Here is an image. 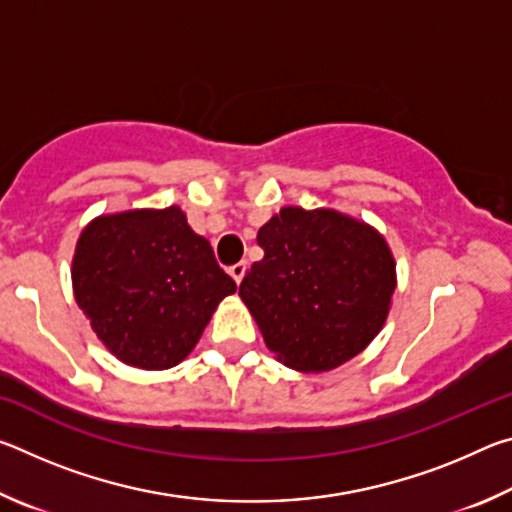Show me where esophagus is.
Here are the masks:
<instances>
[{"label": "esophagus", "mask_w": 512, "mask_h": 512, "mask_svg": "<svg viewBox=\"0 0 512 512\" xmlns=\"http://www.w3.org/2000/svg\"><path fill=\"white\" fill-rule=\"evenodd\" d=\"M246 268H248V264H246V262H237V264H232V266L228 268V273L232 275V280H235V282L239 284L241 280H244Z\"/></svg>", "instance_id": "esophagus-1"}]
</instances>
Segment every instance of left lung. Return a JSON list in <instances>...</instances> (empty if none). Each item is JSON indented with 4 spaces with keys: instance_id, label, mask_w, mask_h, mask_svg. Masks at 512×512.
I'll list each match as a JSON object with an SVG mask.
<instances>
[{
    "instance_id": "obj_1",
    "label": "left lung",
    "mask_w": 512,
    "mask_h": 512,
    "mask_svg": "<svg viewBox=\"0 0 512 512\" xmlns=\"http://www.w3.org/2000/svg\"><path fill=\"white\" fill-rule=\"evenodd\" d=\"M257 244L264 257L239 296L277 361L327 372L368 348L397 284L393 253L375 228L336 210L282 207Z\"/></svg>"
}]
</instances>
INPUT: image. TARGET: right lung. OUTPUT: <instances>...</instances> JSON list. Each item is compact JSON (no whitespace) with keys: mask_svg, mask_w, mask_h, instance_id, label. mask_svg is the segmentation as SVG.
I'll return each mask as SVG.
<instances>
[{"mask_svg":"<svg viewBox=\"0 0 512 512\" xmlns=\"http://www.w3.org/2000/svg\"><path fill=\"white\" fill-rule=\"evenodd\" d=\"M72 284L101 343L142 370L183 361L219 302L237 291L178 205L88 223L76 241Z\"/></svg>","mask_w":512,"mask_h":512,"instance_id":"right-lung-1","label":"right lung"}]
</instances>
